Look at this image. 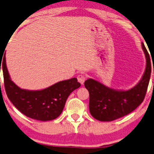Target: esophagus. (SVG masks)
<instances>
[{
  "instance_id": "1",
  "label": "esophagus",
  "mask_w": 154,
  "mask_h": 154,
  "mask_svg": "<svg viewBox=\"0 0 154 154\" xmlns=\"http://www.w3.org/2000/svg\"><path fill=\"white\" fill-rule=\"evenodd\" d=\"M77 79H78V82L79 83H81L82 85H83L84 82H85V79H86V77L84 75H79L77 76Z\"/></svg>"
}]
</instances>
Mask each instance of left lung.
Here are the masks:
<instances>
[{
  "label": "left lung",
  "instance_id": "left-lung-1",
  "mask_svg": "<svg viewBox=\"0 0 154 154\" xmlns=\"http://www.w3.org/2000/svg\"><path fill=\"white\" fill-rule=\"evenodd\" d=\"M145 71L141 79L129 89H116L106 86L94 79H87L85 86L89 93V112L91 116L101 122H112L135 110L144 100L151 73V60L144 45Z\"/></svg>",
  "mask_w": 154,
  "mask_h": 154
}]
</instances>
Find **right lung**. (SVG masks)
<instances>
[{
    "label": "right lung",
    "instance_id": "1",
    "mask_svg": "<svg viewBox=\"0 0 154 154\" xmlns=\"http://www.w3.org/2000/svg\"><path fill=\"white\" fill-rule=\"evenodd\" d=\"M1 65L5 91L10 101L21 113L35 120L47 122L57 118L63 112L69 94L81 86L77 78H72L40 90L21 89L10 77L5 53L1 60Z\"/></svg>",
    "mask_w": 154,
    "mask_h": 154
}]
</instances>
